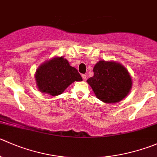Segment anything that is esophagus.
Instances as JSON below:
<instances>
[{"instance_id":"34e87169","label":"esophagus","mask_w":157,"mask_h":157,"mask_svg":"<svg viewBox=\"0 0 157 157\" xmlns=\"http://www.w3.org/2000/svg\"><path fill=\"white\" fill-rule=\"evenodd\" d=\"M82 77H83V80H86V74H82Z\"/></svg>"}]
</instances>
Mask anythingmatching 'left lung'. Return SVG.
Returning <instances> with one entry per match:
<instances>
[{
  "mask_svg": "<svg viewBox=\"0 0 157 157\" xmlns=\"http://www.w3.org/2000/svg\"><path fill=\"white\" fill-rule=\"evenodd\" d=\"M94 74L87 83L97 98L104 103L121 101L131 89V77L120 63L100 60L94 66Z\"/></svg>",
  "mask_w": 157,
  "mask_h": 157,
  "instance_id": "obj_1",
  "label": "left lung"
}]
</instances>
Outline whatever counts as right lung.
I'll return each instance as SVG.
<instances>
[{
  "label": "right lung",
  "mask_w": 157,
  "mask_h": 157,
  "mask_svg": "<svg viewBox=\"0 0 157 157\" xmlns=\"http://www.w3.org/2000/svg\"><path fill=\"white\" fill-rule=\"evenodd\" d=\"M35 77L39 90L52 96L61 94L70 84L82 80L77 70L70 66L63 57H55L42 64Z\"/></svg>",
  "instance_id": "right-lung-1"
}]
</instances>
